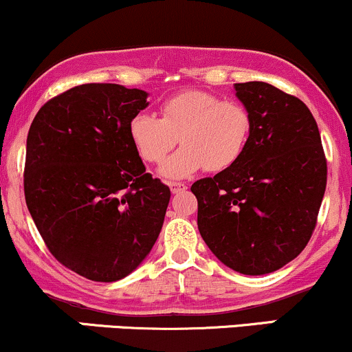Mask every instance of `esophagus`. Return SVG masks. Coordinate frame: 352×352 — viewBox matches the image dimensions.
Segmentation results:
<instances>
[{"mask_svg":"<svg viewBox=\"0 0 352 352\" xmlns=\"http://www.w3.org/2000/svg\"><path fill=\"white\" fill-rule=\"evenodd\" d=\"M168 187H170L172 193H179V192H184V190H187V185L182 184V182H170Z\"/></svg>","mask_w":352,"mask_h":352,"instance_id":"34e87169","label":"esophagus"}]
</instances>
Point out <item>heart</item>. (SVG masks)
Wrapping results in <instances>:
<instances>
[{"label": "heart", "mask_w": 352, "mask_h": 352, "mask_svg": "<svg viewBox=\"0 0 352 352\" xmlns=\"http://www.w3.org/2000/svg\"><path fill=\"white\" fill-rule=\"evenodd\" d=\"M252 134V116L240 100L220 99L200 89L179 92L160 106V119L137 112L129 120V139L140 159L159 164L167 179H185L201 170L223 172L241 159Z\"/></svg>", "instance_id": "b5f03b06"}]
</instances>
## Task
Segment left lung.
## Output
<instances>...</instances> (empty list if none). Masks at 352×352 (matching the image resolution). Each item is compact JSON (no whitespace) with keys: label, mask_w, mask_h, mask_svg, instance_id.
<instances>
[{"label":"left lung","mask_w":352,"mask_h":352,"mask_svg":"<svg viewBox=\"0 0 352 352\" xmlns=\"http://www.w3.org/2000/svg\"><path fill=\"white\" fill-rule=\"evenodd\" d=\"M252 116L235 165L192 185L200 235L218 260L243 274H266L308 245L324 197L328 165L306 104L272 84H235Z\"/></svg>","instance_id":"left-lung-1"}]
</instances>
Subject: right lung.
Instances as JSON below:
<instances>
[{"instance_id":"right-lung-1","label":"right lung","mask_w":352,"mask_h":352,"mask_svg":"<svg viewBox=\"0 0 352 352\" xmlns=\"http://www.w3.org/2000/svg\"><path fill=\"white\" fill-rule=\"evenodd\" d=\"M147 106L140 89L80 84L47 100L28 132V210L52 256L87 280L127 276L162 230L170 188L129 139Z\"/></svg>"}]
</instances>
